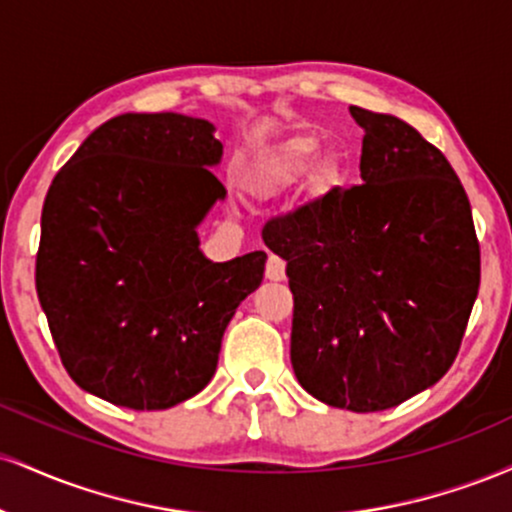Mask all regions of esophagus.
Masks as SVG:
<instances>
[{"label":"esophagus","instance_id":"34e87169","mask_svg":"<svg viewBox=\"0 0 512 512\" xmlns=\"http://www.w3.org/2000/svg\"><path fill=\"white\" fill-rule=\"evenodd\" d=\"M264 274H267L269 281H284L286 279V262L281 260V257L269 255L267 269H264Z\"/></svg>","mask_w":512,"mask_h":512}]
</instances>
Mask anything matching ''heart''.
<instances>
[{"instance_id":"obj_1","label":"heart","mask_w":512,"mask_h":512,"mask_svg":"<svg viewBox=\"0 0 512 512\" xmlns=\"http://www.w3.org/2000/svg\"><path fill=\"white\" fill-rule=\"evenodd\" d=\"M320 146L313 137H296L272 154L257 158L243 170V187L250 195L274 197L298 182L313 168Z\"/></svg>"}]
</instances>
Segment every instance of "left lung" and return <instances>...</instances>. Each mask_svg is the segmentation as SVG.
I'll use <instances>...</instances> for the list:
<instances>
[{
    "instance_id": "obj_1",
    "label": "left lung",
    "mask_w": 512,
    "mask_h": 512,
    "mask_svg": "<svg viewBox=\"0 0 512 512\" xmlns=\"http://www.w3.org/2000/svg\"><path fill=\"white\" fill-rule=\"evenodd\" d=\"M361 185L264 223L293 293L298 383L337 409L383 411L438 383L479 293L472 207L448 158L414 127L351 105Z\"/></svg>"
}]
</instances>
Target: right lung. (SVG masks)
<instances>
[{"mask_svg":"<svg viewBox=\"0 0 512 512\" xmlns=\"http://www.w3.org/2000/svg\"><path fill=\"white\" fill-rule=\"evenodd\" d=\"M214 127L178 113L108 120L52 180L35 291L62 366L81 390L168 409L204 390L236 308L262 284V250L199 252V221L226 197Z\"/></svg>","mask_w":512,"mask_h":512,"instance_id":"right-lung-1","label":"right lung"}]
</instances>
